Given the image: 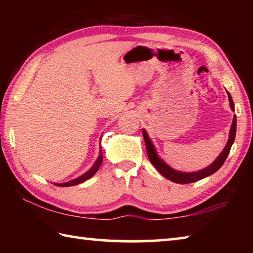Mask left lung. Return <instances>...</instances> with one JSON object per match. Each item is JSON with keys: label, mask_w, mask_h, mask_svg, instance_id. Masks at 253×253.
<instances>
[{"label": "left lung", "mask_w": 253, "mask_h": 253, "mask_svg": "<svg viewBox=\"0 0 253 253\" xmlns=\"http://www.w3.org/2000/svg\"><path fill=\"white\" fill-rule=\"evenodd\" d=\"M228 97H229L231 109L234 110V104H233L232 97H231L229 91H228ZM235 131H237V117H235V115H234L232 125H231V129H230L229 140H228V143H226V146L223 149V152L220 154V156L217 157L216 160L209 166V168L201 169V170H199V172H194V173H183V172H178V170L170 169L168 164H165V163L157 156L155 148H154V145L152 144L151 139H149L147 132L145 131V129H143V136L145 139V144H146L147 155H148L149 161H151L152 164L155 166L158 172H160L163 176L169 179V181H172V182L178 183V184H188V183L200 181V179L207 177V176H209V175H212L213 173H215L222 165H223V163L225 162L226 157H228L229 153H230L231 146H232V144L234 142Z\"/></svg>", "instance_id": "left-lung-1"}]
</instances>
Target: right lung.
<instances>
[{"label": "right lung", "instance_id": "obj_1", "mask_svg": "<svg viewBox=\"0 0 253 253\" xmlns=\"http://www.w3.org/2000/svg\"><path fill=\"white\" fill-rule=\"evenodd\" d=\"M101 162H102V153H101V147H100L99 157L97 158L96 163H95V164H93L92 168H91L90 169H89L87 173H84V175H81V176H79L78 178H76V179H72V181H69V182H67V183H62V184H54V185L66 187V186H72V185H77V184H80V183H83V182H84V181H87L88 178H90L91 176H93V175H95V173L97 172L98 169L100 168V165H101Z\"/></svg>", "mask_w": 253, "mask_h": 253}]
</instances>
